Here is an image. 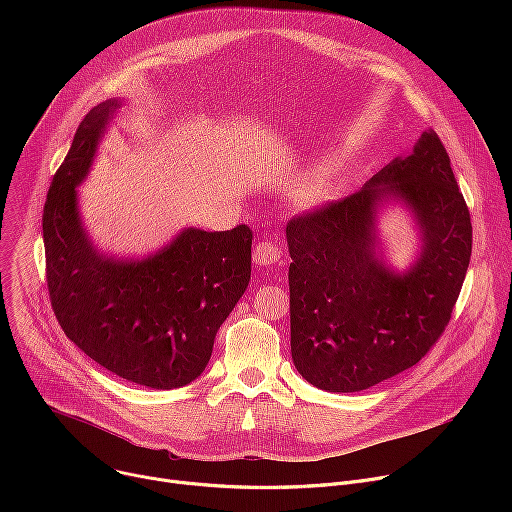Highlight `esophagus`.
<instances>
[{
	"instance_id": "obj_1",
	"label": "esophagus",
	"mask_w": 512,
	"mask_h": 512,
	"mask_svg": "<svg viewBox=\"0 0 512 512\" xmlns=\"http://www.w3.org/2000/svg\"><path fill=\"white\" fill-rule=\"evenodd\" d=\"M279 257H281V251L277 249L275 243H271V241H267V239L259 241V243L253 247V261H255L257 265H273V263L279 261Z\"/></svg>"
}]
</instances>
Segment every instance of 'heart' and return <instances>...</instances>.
I'll return each mask as SVG.
<instances>
[{
	"label": "heart",
	"mask_w": 512,
	"mask_h": 512,
	"mask_svg": "<svg viewBox=\"0 0 512 512\" xmlns=\"http://www.w3.org/2000/svg\"><path fill=\"white\" fill-rule=\"evenodd\" d=\"M340 160L336 156H328L314 164L289 192V202L296 208L310 210L326 202L336 186L340 176Z\"/></svg>",
	"instance_id": "obj_1"
}]
</instances>
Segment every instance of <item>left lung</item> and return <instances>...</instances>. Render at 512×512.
<instances>
[{"label": "left lung", "mask_w": 512, "mask_h": 512, "mask_svg": "<svg viewBox=\"0 0 512 512\" xmlns=\"http://www.w3.org/2000/svg\"><path fill=\"white\" fill-rule=\"evenodd\" d=\"M393 199L420 233L405 272L386 265L376 231ZM285 237L291 358L330 393L364 391L417 364L446 330L472 255L470 212L433 131L358 192L291 218Z\"/></svg>", "instance_id": "8db88e82"}]
</instances>
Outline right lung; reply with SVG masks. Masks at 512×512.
Here are the masks:
<instances>
[{
    "label": "right lung",
    "instance_id": "add662e5",
    "mask_svg": "<svg viewBox=\"0 0 512 512\" xmlns=\"http://www.w3.org/2000/svg\"><path fill=\"white\" fill-rule=\"evenodd\" d=\"M119 107L111 99L87 113L48 190L50 302L64 334L101 367L143 387L178 389L202 375L218 328L245 294L253 233L188 227L143 259L105 257L83 225L77 186Z\"/></svg>",
    "mask_w": 512,
    "mask_h": 512
}]
</instances>
